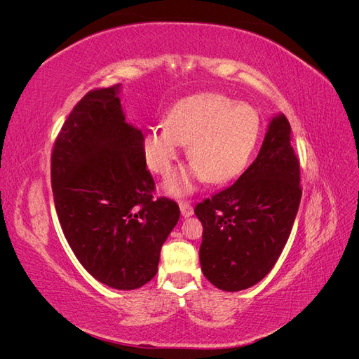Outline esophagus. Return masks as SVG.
I'll use <instances>...</instances> for the list:
<instances>
[{
	"label": "esophagus",
	"instance_id": "1",
	"mask_svg": "<svg viewBox=\"0 0 359 359\" xmlns=\"http://www.w3.org/2000/svg\"><path fill=\"white\" fill-rule=\"evenodd\" d=\"M180 210H181L182 217L193 215V206L189 202H180Z\"/></svg>",
	"mask_w": 359,
	"mask_h": 359
}]
</instances>
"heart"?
Instances as JSON below:
<instances>
[{
    "instance_id": "heart-1",
    "label": "heart",
    "mask_w": 359,
    "mask_h": 359,
    "mask_svg": "<svg viewBox=\"0 0 359 359\" xmlns=\"http://www.w3.org/2000/svg\"><path fill=\"white\" fill-rule=\"evenodd\" d=\"M260 132L259 114L215 93L194 94L170 107L166 124L149 128L142 142L148 168L160 177L170 172L187 145L189 166L165 182L166 193L186 196L201 181H231L245 168Z\"/></svg>"
}]
</instances>
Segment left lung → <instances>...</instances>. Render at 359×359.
<instances>
[{"mask_svg": "<svg viewBox=\"0 0 359 359\" xmlns=\"http://www.w3.org/2000/svg\"><path fill=\"white\" fill-rule=\"evenodd\" d=\"M301 193L290 124L277 114L243 175L194 208L203 226L199 248L203 276L226 292L259 283L283 252Z\"/></svg>", "mask_w": 359, "mask_h": 359, "instance_id": "left-lung-1", "label": "left lung"}]
</instances>
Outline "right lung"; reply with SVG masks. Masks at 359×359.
I'll return each instance as SVG.
<instances>
[{
    "label": "right lung",
    "instance_id": "right-lung-1",
    "mask_svg": "<svg viewBox=\"0 0 359 359\" xmlns=\"http://www.w3.org/2000/svg\"><path fill=\"white\" fill-rule=\"evenodd\" d=\"M121 85L94 90L74 106L52 151L55 210L82 266L118 290L147 285L180 206L153 199L144 135L126 121Z\"/></svg>",
    "mask_w": 359,
    "mask_h": 359
}]
</instances>
